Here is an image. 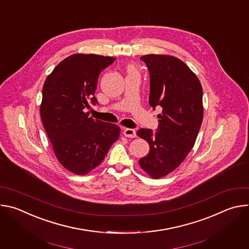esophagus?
Masks as SVG:
<instances>
[{"label":"esophagus","mask_w":249,"mask_h":249,"mask_svg":"<svg viewBox=\"0 0 249 249\" xmlns=\"http://www.w3.org/2000/svg\"><path fill=\"white\" fill-rule=\"evenodd\" d=\"M123 135H124L125 137H127V138H135V137H137L136 131H135L134 129H130V128L124 129Z\"/></svg>","instance_id":"obj_1"}]
</instances>
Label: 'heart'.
Segmentation results:
<instances>
[{
    "label": "heart",
    "mask_w": 249,
    "mask_h": 249,
    "mask_svg": "<svg viewBox=\"0 0 249 249\" xmlns=\"http://www.w3.org/2000/svg\"><path fill=\"white\" fill-rule=\"evenodd\" d=\"M130 70H133V69H131V68H130Z\"/></svg>",
    "instance_id": "obj_1"
}]
</instances>
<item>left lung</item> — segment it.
<instances>
[{
	"label": "left lung",
	"instance_id": "obj_1",
	"mask_svg": "<svg viewBox=\"0 0 249 249\" xmlns=\"http://www.w3.org/2000/svg\"><path fill=\"white\" fill-rule=\"evenodd\" d=\"M149 69V103L160 106L159 128L139 129L137 135L150 145L149 154L139 164L152 178L172 172L185 160L203 121V90L197 76L180 59L169 55L149 54L140 58Z\"/></svg>",
	"mask_w": 249,
	"mask_h": 249
}]
</instances>
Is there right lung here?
<instances>
[{
	"label": "right lung",
	"mask_w": 249,
	"mask_h": 249,
	"mask_svg": "<svg viewBox=\"0 0 249 249\" xmlns=\"http://www.w3.org/2000/svg\"><path fill=\"white\" fill-rule=\"evenodd\" d=\"M114 57L73 54L60 62L42 89L40 116L59 162L71 172L85 175L101 163L119 138L120 127L89 117V101L101 71Z\"/></svg>",
	"instance_id": "1"
}]
</instances>
